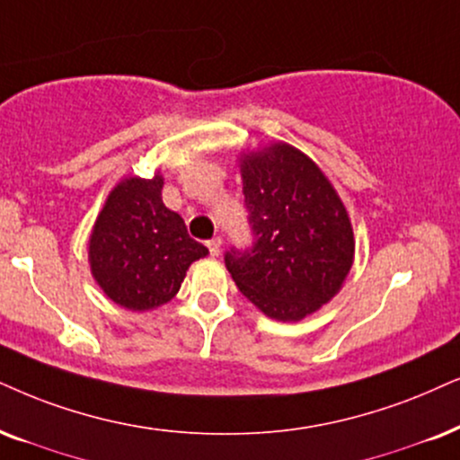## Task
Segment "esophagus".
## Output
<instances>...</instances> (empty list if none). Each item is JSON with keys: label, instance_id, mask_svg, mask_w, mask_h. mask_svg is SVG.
I'll return each instance as SVG.
<instances>
[{"label": "esophagus", "instance_id": "esophagus-1", "mask_svg": "<svg viewBox=\"0 0 460 460\" xmlns=\"http://www.w3.org/2000/svg\"><path fill=\"white\" fill-rule=\"evenodd\" d=\"M220 243H223V242H220V237H214V240L208 242V250H210L212 257H218V254H220Z\"/></svg>", "mask_w": 460, "mask_h": 460}]
</instances>
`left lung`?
Returning a JSON list of instances; mask_svg holds the SVG:
<instances>
[{
	"label": "left lung",
	"instance_id": "left-lung-1",
	"mask_svg": "<svg viewBox=\"0 0 460 460\" xmlns=\"http://www.w3.org/2000/svg\"><path fill=\"white\" fill-rule=\"evenodd\" d=\"M252 246L231 248L225 265L246 299L282 323H297L340 293L354 259L350 218L310 156L278 142L240 159Z\"/></svg>",
	"mask_w": 460,
	"mask_h": 460
}]
</instances>
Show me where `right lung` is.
Masks as SVG:
<instances>
[{"label":"right lung","instance_id":"obj_1","mask_svg":"<svg viewBox=\"0 0 460 460\" xmlns=\"http://www.w3.org/2000/svg\"><path fill=\"white\" fill-rule=\"evenodd\" d=\"M163 178H125L110 190L89 240L91 273L114 304L155 310L176 297L190 263L208 248L165 208Z\"/></svg>","mask_w":460,"mask_h":460}]
</instances>
